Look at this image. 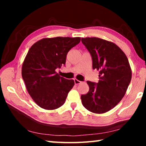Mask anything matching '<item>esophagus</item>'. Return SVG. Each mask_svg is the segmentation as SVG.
Instances as JSON below:
<instances>
[{
  "label": "esophagus",
  "instance_id": "obj_1",
  "mask_svg": "<svg viewBox=\"0 0 146 146\" xmlns=\"http://www.w3.org/2000/svg\"><path fill=\"white\" fill-rule=\"evenodd\" d=\"M74 82H75V84L76 85H78V84H81L82 83V82H81V81H80V80H77V79H74Z\"/></svg>",
  "mask_w": 146,
  "mask_h": 146
}]
</instances>
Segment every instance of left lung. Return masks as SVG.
<instances>
[{"instance_id":"left-lung-1","label":"left lung","mask_w":146,"mask_h":146,"mask_svg":"<svg viewBox=\"0 0 146 146\" xmlns=\"http://www.w3.org/2000/svg\"><path fill=\"white\" fill-rule=\"evenodd\" d=\"M90 53L93 69L99 71V80L88 81V93L81 95L82 105L90 111L101 114L115 107L125 95L132 71L125 54L112 42L97 37L82 38Z\"/></svg>"}]
</instances>
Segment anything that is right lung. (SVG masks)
<instances>
[{"instance_id": "1", "label": "right lung", "mask_w": 146, "mask_h": 146, "mask_svg": "<svg viewBox=\"0 0 146 146\" xmlns=\"http://www.w3.org/2000/svg\"><path fill=\"white\" fill-rule=\"evenodd\" d=\"M80 41V37L44 38L29 48L22 76L28 93L39 107L53 110L65 102L75 82L62 77L56 70L65 65L68 51Z\"/></svg>"}]
</instances>
